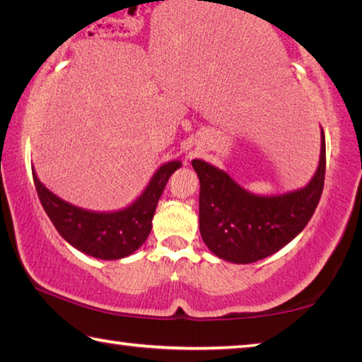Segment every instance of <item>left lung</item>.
I'll list each match as a JSON object with an SVG mask.
<instances>
[{
    "instance_id": "1",
    "label": "left lung",
    "mask_w": 362,
    "mask_h": 362,
    "mask_svg": "<svg viewBox=\"0 0 362 362\" xmlns=\"http://www.w3.org/2000/svg\"><path fill=\"white\" fill-rule=\"evenodd\" d=\"M199 177V231L214 255L252 263L283 249L302 233L320 203L326 174V139L315 175L303 188L283 194H257L203 159H193Z\"/></svg>"
}]
</instances>
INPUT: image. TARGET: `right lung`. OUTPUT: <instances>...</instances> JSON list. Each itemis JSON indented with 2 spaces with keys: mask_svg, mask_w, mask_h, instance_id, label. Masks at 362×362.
Here are the masks:
<instances>
[{
  "mask_svg": "<svg viewBox=\"0 0 362 362\" xmlns=\"http://www.w3.org/2000/svg\"><path fill=\"white\" fill-rule=\"evenodd\" d=\"M180 166V161L164 163L132 204L112 212L89 211L66 203L46 188L35 169L32 170L41 204L60 236L86 255L100 260H119L136 252L146 241L164 187Z\"/></svg>",
  "mask_w": 362,
  "mask_h": 362,
  "instance_id": "right-lung-1",
  "label": "right lung"
}]
</instances>
